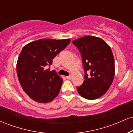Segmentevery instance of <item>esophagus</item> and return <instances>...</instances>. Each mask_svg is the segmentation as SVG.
<instances>
[{
    "label": "esophagus",
    "instance_id": "34e87169",
    "mask_svg": "<svg viewBox=\"0 0 133 133\" xmlns=\"http://www.w3.org/2000/svg\"><path fill=\"white\" fill-rule=\"evenodd\" d=\"M66 78L68 79H72V76H66Z\"/></svg>",
    "mask_w": 133,
    "mask_h": 133
}]
</instances>
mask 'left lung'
Listing matches in <instances>:
<instances>
[{
    "instance_id": "left-lung-1",
    "label": "left lung",
    "mask_w": 133,
    "mask_h": 133,
    "mask_svg": "<svg viewBox=\"0 0 133 133\" xmlns=\"http://www.w3.org/2000/svg\"><path fill=\"white\" fill-rule=\"evenodd\" d=\"M72 43L81 54L85 72L84 81L77 87V92L87 99L101 97L110 88L115 73L110 46L101 38L90 36L76 39Z\"/></svg>"
}]
</instances>
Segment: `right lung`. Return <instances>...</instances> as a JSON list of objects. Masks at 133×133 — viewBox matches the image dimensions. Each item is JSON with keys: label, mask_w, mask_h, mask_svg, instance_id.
I'll use <instances>...</instances> for the list:
<instances>
[{"label": "right lung", "mask_w": 133, "mask_h": 133, "mask_svg": "<svg viewBox=\"0 0 133 133\" xmlns=\"http://www.w3.org/2000/svg\"><path fill=\"white\" fill-rule=\"evenodd\" d=\"M70 42V39H43L22 48L17 62V74L23 90L32 100L47 103L59 94L63 79L56 71L47 68Z\"/></svg>", "instance_id": "1"}]
</instances>
